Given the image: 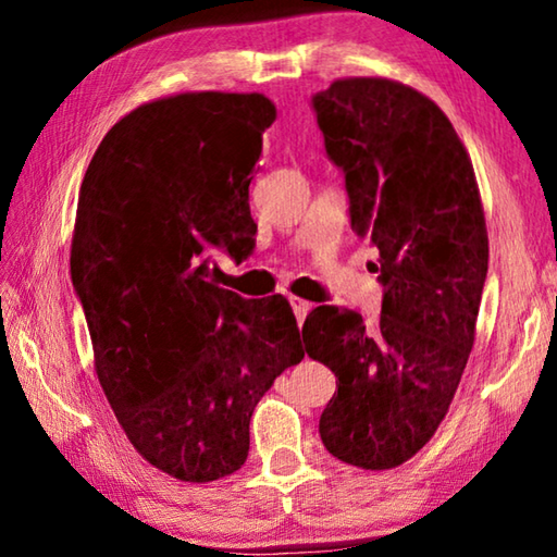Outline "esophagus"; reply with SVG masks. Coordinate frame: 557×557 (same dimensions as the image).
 <instances>
[{
  "label": "esophagus",
  "instance_id": "34e87169",
  "mask_svg": "<svg viewBox=\"0 0 557 557\" xmlns=\"http://www.w3.org/2000/svg\"><path fill=\"white\" fill-rule=\"evenodd\" d=\"M289 305H292V312H295L297 319H305L309 312H312V301H307L301 297H289Z\"/></svg>",
  "mask_w": 557,
  "mask_h": 557
}]
</instances>
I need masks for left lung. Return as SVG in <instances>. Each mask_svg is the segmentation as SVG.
Masks as SVG:
<instances>
[{
  "label": "left lung",
  "mask_w": 557,
  "mask_h": 557,
  "mask_svg": "<svg viewBox=\"0 0 557 557\" xmlns=\"http://www.w3.org/2000/svg\"><path fill=\"white\" fill-rule=\"evenodd\" d=\"M358 238L381 252V317L317 307L301 336L336 375L319 435L336 459L393 469L428 445L474 346L488 238L474 166L435 102L388 78L312 98Z\"/></svg>",
  "instance_id": "obj_1"
}]
</instances>
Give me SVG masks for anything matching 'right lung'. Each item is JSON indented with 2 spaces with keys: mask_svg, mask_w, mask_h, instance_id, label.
<instances>
[{
  "mask_svg": "<svg viewBox=\"0 0 557 557\" xmlns=\"http://www.w3.org/2000/svg\"><path fill=\"white\" fill-rule=\"evenodd\" d=\"M275 115L260 92L145 102L81 184L71 277L98 381L132 447L182 482L243 467L258 400L305 358L287 299H243L211 268L258 228L248 188Z\"/></svg>",
  "mask_w": 557,
  "mask_h": 557,
  "instance_id": "obj_1",
  "label": "right lung"
}]
</instances>
